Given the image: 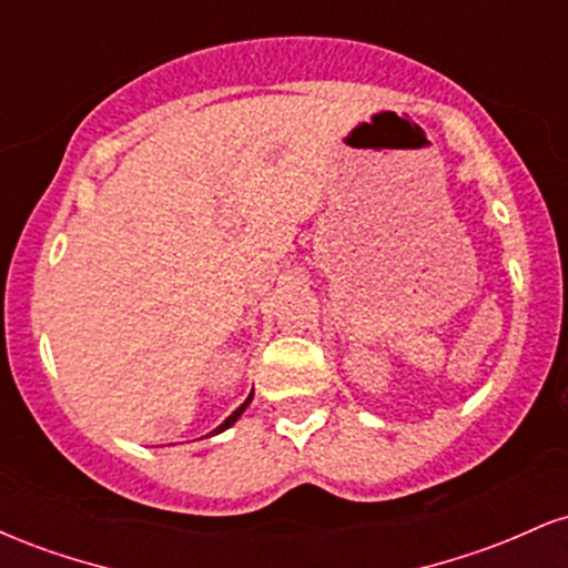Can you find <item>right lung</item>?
<instances>
[{
    "label": "right lung",
    "instance_id": "obj_1",
    "mask_svg": "<svg viewBox=\"0 0 568 568\" xmlns=\"http://www.w3.org/2000/svg\"><path fill=\"white\" fill-rule=\"evenodd\" d=\"M253 400V393L251 395H247L245 397V403H243V406H240L237 410H234V414H230V416H226V419L224 422H221V425L216 427V429H213V433L211 435H219V433H224V429H230L232 425H234V422H237L240 419V416H243V410L247 408V403H251Z\"/></svg>",
    "mask_w": 568,
    "mask_h": 568
}]
</instances>
